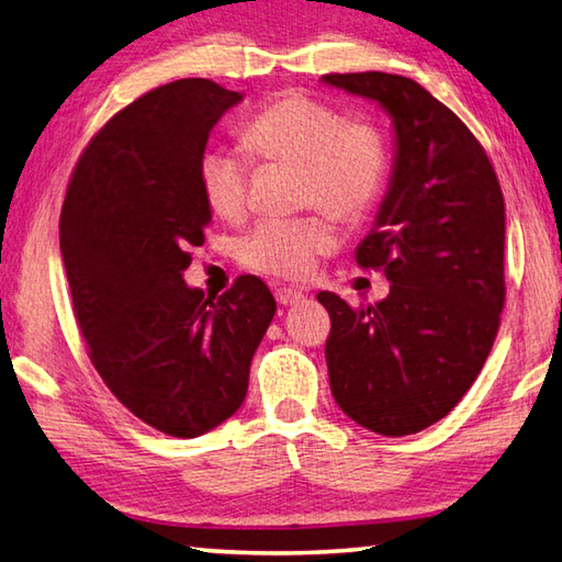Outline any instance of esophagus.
<instances>
[{
  "mask_svg": "<svg viewBox=\"0 0 562 562\" xmlns=\"http://www.w3.org/2000/svg\"><path fill=\"white\" fill-rule=\"evenodd\" d=\"M274 300H278L280 304H284V307H288V304L302 302L304 300V292L302 290H292V288H278V290H274Z\"/></svg>",
  "mask_w": 562,
  "mask_h": 562,
  "instance_id": "obj_1",
  "label": "esophagus"
}]
</instances>
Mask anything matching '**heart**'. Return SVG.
Instances as JSON below:
<instances>
[{"instance_id":"obj_1","label":"heart","mask_w":562,"mask_h":562,"mask_svg":"<svg viewBox=\"0 0 562 562\" xmlns=\"http://www.w3.org/2000/svg\"><path fill=\"white\" fill-rule=\"evenodd\" d=\"M258 161L300 167V203L326 216L359 223L379 203L387 177V145L366 117H344L334 105L304 93H282L262 105L240 132ZM250 169L236 151L211 149L199 161V187L218 218L236 223L248 211ZM334 231L319 216L268 218L240 240L238 258L274 278H304L316 255L334 248Z\"/></svg>"}]
</instances>
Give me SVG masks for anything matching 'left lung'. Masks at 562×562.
I'll use <instances>...</instances> for the list:
<instances>
[{"label": "left lung", "instance_id": "1", "mask_svg": "<svg viewBox=\"0 0 562 562\" xmlns=\"http://www.w3.org/2000/svg\"><path fill=\"white\" fill-rule=\"evenodd\" d=\"M324 83L371 98L395 127L393 181L356 248L391 294L351 307L319 292L331 395L371 432H420L452 411L492 351L506 300L504 193L484 147L411 78L329 74Z\"/></svg>", "mask_w": 562, "mask_h": 562}]
</instances>
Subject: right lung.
I'll return each instance as SVG.
<instances>
[{"instance_id": "add662e5", "label": "right lung", "mask_w": 562, "mask_h": 562, "mask_svg": "<svg viewBox=\"0 0 562 562\" xmlns=\"http://www.w3.org/2000/svg\"><path fill=\"white\" fill-rule=\"evenodd\" d=\"M240 100L206 78L149 90L88 142L60 209V255L90 361L132 415L171 437H199L238 411L278 310L255 274L221 297L181 278L211 221L199 161Z\"/></svg>"}]
</instances>
